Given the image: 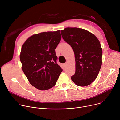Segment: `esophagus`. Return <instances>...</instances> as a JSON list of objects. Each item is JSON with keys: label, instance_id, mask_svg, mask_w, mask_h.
Wrapping results in <instances>:
<instances>
[{"label": "esophagus", "instance_id": "esophagus-1", "mask_svg": "<svg viewBox=\"0 0 120 120\" xmlns=\"http://www.w3.org/2000/svg\"><path fill=\"white\" fill-rule=\"evenodd\" d=\"M67 62H65V63H64V66H66V65H67Z\"/></svg>", "mask_w": 120, "mask_h": 120}]
</instances>
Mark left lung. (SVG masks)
<instances>
[{"instance_id":"8db88e82","label":"left lung","mask_w":120,"mask_h":120,"mask_svg":"<svg viewBox=\"0 0 120 120\" xmlns=\"http://www.w3.org/2000/svg\"><path fill=\"white\" fill-rule=\"evenodd\" d=\"M62 37L71 46L75 59V72L71 79L76 85L85 87L95 80L102 65V49L96 37L77 27L61 30Z\"/></svg>"}]
</instances>
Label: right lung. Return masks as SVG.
<instances>
[{
    "mask_svg": "<svg viewBox=\"0 0 120 120\" xmlns=\"http://www.w3.org/2000/svg\"><path fill=\"white\" fill-rule=\"evenodd\" d=\"M61 38L60 30L44 32L32 35L23 44L20 55L22 70L35 88L45 90L57 83L63 71L55 52Z\"/></svg>",
    "mask_w": 120,
    "mask_h": 120,
    "instance_id": "add662e5",
    "label": "right lung"
}]
</instances>
